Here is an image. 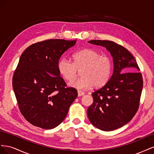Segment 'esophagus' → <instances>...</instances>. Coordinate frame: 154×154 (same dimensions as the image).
<instances>
[{"label": "esophagus", "instance_id": "esophagus-1", "mask_svg": "<svg viewBox=\"0 0 154 154\" xmlns=\"http://www.w3.org/2000/svg\"><path fill=\"white\" fill-rule=\"evenodd\" d=\"M84 92H83L82 91H78V96H83L84 95Z\"/></svg>", "mask_w": 154, "mask_h": 154}]
</instances>
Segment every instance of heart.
Segmentation results:
<instances>
[{"mask_svg":"<svg viewBox=\"0 0 154 154\" xmlns=\"http://www.w3.org/2000/svg\"><path fill=\"white\" fill-rule=\"evenodd\" d=\"M74 62L66 58L60 60L58 67L61 75L67 81H72L81 70L82 77L69 83L71 87L80 90L92 86L100 88L109 82L112 71V62L106 56H101L97 51L85 49L74 53Z\"/></svg>","mask_w":154,"mask_h":154,"instance_id":"heart-1","label":"heart"}]
</instances>
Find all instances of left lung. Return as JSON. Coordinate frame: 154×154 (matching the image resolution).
<instances>
[{"label": "left lung", "instance_id": "left-lung-1", "mask_svg": "<svg viewBox=\"0 0 154 154\" xmlns=\"http://www.w3.org/2000/svg\"><path fill=\"white\" fill-rule=\"evenodd\" d=\"M88 43L103 46L113 58L112 76L92 93L93 103L87 110L88 119L94 127L112 131L128 123L136 114L143 85L142 74L137 72L139 67L134 57L122 45L109 40Z\"/></svg>", "mask_w": 154, "mask_h": 154}]
</instances>
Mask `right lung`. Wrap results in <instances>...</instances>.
<instances>
[{
	"label": "right lung",
	"instance_id": "add662e5",
	"mask_svg": "<svg viewBox=\"0 0 154 154\" xmlns=\"http://www.w3.org/2000/svg\"><path fill=\"white\" fill-rule=\"evenodd\" d=\"M76 40L50 39L31 45L21 55L13 76L18 108L32 125L52 129L64 120L78 96L60 76L58 60Z\"/></svg>",
	"mask_w": 154,
	"mask_h": 154
}]
</instances>
